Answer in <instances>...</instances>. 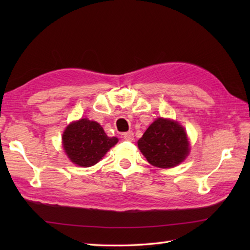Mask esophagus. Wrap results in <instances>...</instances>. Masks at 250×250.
I'll return each instance as SVG.
<instances>
[{
	"label": "esophagus",
	"instance_id": "34e87169",
	"mask_svg": "<svg viewBox=\"0 0 250 250\" xmlns=\"http://www.w3.org/2000/svg\"><path fill=\"white\" fill-rule=\"evenodd\" d=\"M124 139H125V141H130V142L133 141V140H134V134H133V132H132V131L126 132V133H125V134H124Z\"/></svg>",
	"mask_w": 250,
	"mask_h": 250
}]
</instances>
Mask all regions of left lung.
I'll use <instances>...</instances> for the list:
<instances>
[{
  "instance_id": "obj_1",
  "label": "left lung",
  "mask_w": 250,
  "mask_h": 250,
  "mask_svg": "<svg viewBox=\"0 0 250 250\" xmlns=\"http://www.w3.org/2000/svg\"><path fill=\"white\" fill-rule=\"evenodd\" d=\"M141 152L151 166L169 168L178 166L189 155V141L177 121L158 118L137 142Z\"/></svg>"
}]
</instances>
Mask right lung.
<instances>
[{
  "label": "right lung",
  "mask_w": 250,
  "mask_h": 250,
  "mask_svg": "<svg viewBox=\"0 0 250 250\" xmlns=\"http://www.w3.org/2000/svg\"><path fill=\"white\" fill-rule=\"evenodd\" d=\"M117 142V137L106 135L97 121L87 118L73 121L62 135L66 156L74 164L83 167L97 164Z\"/></svg>",
  "instance_id": "obj_1"
}]
</instances>
